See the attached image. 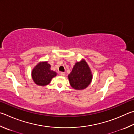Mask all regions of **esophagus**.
Instances as JSON below:
<instances>
[{
  "mask_svg": "<svg viewBox=\"0 0 134 134\" xmlns=\"http://www.w3.org/2000/svg\"><path fill=\"white\" fill-rule=\"evenodd\" d=\"M60 74V75H62V76H64L65 75V73L64 72H61Z\"/></svg>",
  "mask_w": 134,
  "mask_h": 134,
  "instance_id": "obj_1",
  "label": "esophagus"
}]
</instances>
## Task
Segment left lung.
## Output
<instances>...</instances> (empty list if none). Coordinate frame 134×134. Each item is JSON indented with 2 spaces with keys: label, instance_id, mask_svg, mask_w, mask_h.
Instances as JSON below:
<instances>
[{
  "label": "left lung",
  "instance_id": "8db88e82",
  "mask_svg": "<svg viewBox=\"0 0 134 134\" xmlns=\"http://www.w3.org/2000/svg\"><path fill=\"white\" fill-rule=\"evenodd\" d=\"M68 77L72 88L75 90H82L90 84L92 74L88 64L82 60L81 62L75 63Z\"/></svg>",
  "mask_w": 134,
  "mask_h": 134
}]
</instances>
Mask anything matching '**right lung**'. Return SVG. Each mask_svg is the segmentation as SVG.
Wrapping results in <instances>:
<instances>
[{
    "label": "right lung",
    "instance_id": "right-lung-1",
    "mask_svg": "<svg viewBox=\"0 0 134 134\" xmlns=\"http://www.w3.org/2000/svg\"><path fill=\"white\" fill-rule=\"evenodd\" d=\"M50 65L47 62L40 63L34 68L31 75L33 81L38 86H46L48 84L56 72L50 70Z\"/></svg>",
    "mask_w": 134,
    "mask_h": 134
}]
</instances>
